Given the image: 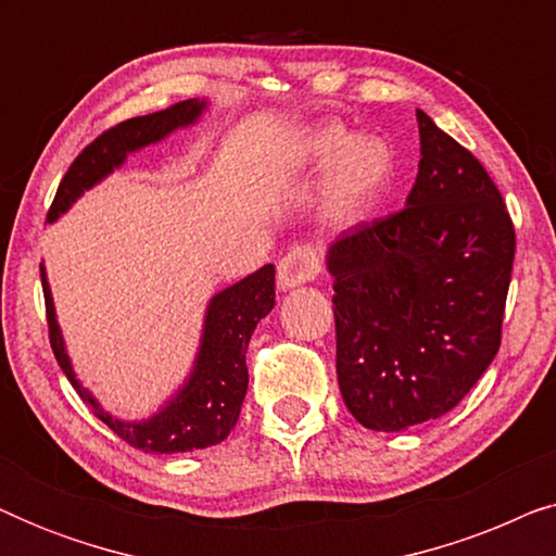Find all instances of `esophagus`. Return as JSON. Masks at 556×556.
<instances>
[{"label":"esophagus","mask_w":556,"mask_h":556,"mask_svg":"<svg viewBox=\"0 0 556 556\" xmlns=\"http://www.w3.org/2000/svg\"><path fill=\"white\" fill-rule=\"evenodd\" d=\"M321 273V253L314 245H295L280 257L278 263V286L293 288L308 283Z\"/></svg>","instance_id":"obj_1"}]
</instances>
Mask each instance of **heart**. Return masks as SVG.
Returning <instances> with one entry per match:
<instances>
[{
  "label": "heart",
  "mask_w": 556,
  "mask_h": 556,
  "mask_svg": "<svg viewBox=\"0 0 556 556\" xmlns=\"http://www.w3.org/2000/svg\"><path fill=\"white\" fill-rule=\"evenodd\" d=\"M301 159L314 166L331 165L329 194L337 207L356 210L377 194L392 169V154L375 136H349L339 126H321L301 143Z\"/></svg>",
  "instance_id": "obj_1"
}]
</instances>
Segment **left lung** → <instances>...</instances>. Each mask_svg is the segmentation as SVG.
<instances>
[{"label":"left lung","mask_w":556,"mask_h":556,"mask_svg":"<svg viewBox=\"0 0 556 556\" xmlns=\"http://www.w3.org/2000/svg\"><path fill=\"white\" fill-rule=\"evenodd\" d=\"M407 207L329 250L339 390L356 420L394 432L466 397L501 346L516 232L483 164L417 111Z\"/></svg>","instance_id":"1"}]
</instances>
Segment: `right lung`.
Returning a JSON list of instances; mask_svg holds the SVG:
<instances>
[{
    "label": "right lung",
    "instance_id": "obj_1",
    "mask_svg": "<svg viewBox=\"0 0 556 556\" xmlns=\"http://www.w3.org/2000/svg\"><path fill=\"white\" fill-rule=\"evenodd\" d=\"M202 109L204 103L200 101H181L166 111L121 121L118 126L103 131L67 166L65 177L55 192V200L50 204L48 223H52L60 212L71 207L83 189L93 187L98 179H103L105 174L124 164L128 151H136L147 147V143L164 139L174 128L192 124L202 113ZM40 278L52 354H55L65 377L71 379L75 392L80 394V400L121 440H126L128 445L139 447L143 453H187L200 451V447L207 445H217L230 435L248 392V341L253 337L257 321L263 316H268L273 303H276V268L273 265H263L253 276L225 288L223 293H217L212 299L207 308V321H204L202 349L200 356H197L192 377H189L185 390L162 413L147 422L113 420L109 413H103V407L93 400V394L83 390V384L73 375L71 362H67L42 265Z\"/></svg>",
    "mask_w": 556,
    "mask_h": 556
}]
</instances>
